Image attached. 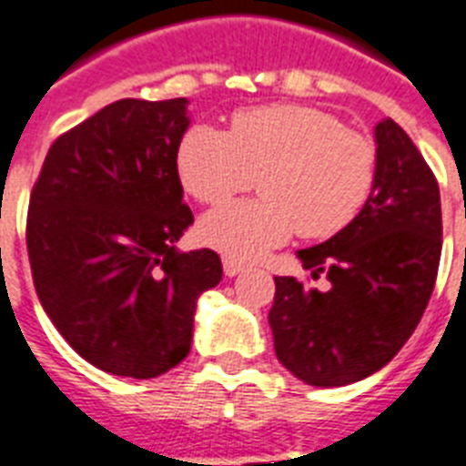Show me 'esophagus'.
Segmentation results:
<instances>
[{
    "label": "esophagus",
    "instance_id": "esophagus-1",
    "mask_svg": "<svg viewBox=\"0 0 466 466\" xmlns=\"http://www.w3.org/2000/svg\"><path fill=\"white\" fill-rule=\"evenodd\" d=\"M222 268H225L227 277H237L239 272H244L246 265L239 263V260H232V258H225V260H222Z\"/></svg>",
    "mask_w": 466,
    "mask_h": 466
}]
</instances>
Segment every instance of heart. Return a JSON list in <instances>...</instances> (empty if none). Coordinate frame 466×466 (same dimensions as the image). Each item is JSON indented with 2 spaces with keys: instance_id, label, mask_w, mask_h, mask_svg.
Returning <instances> with one entry per match:
<instances>
[{
  "instance_id": "heart-1",
  "label": "heart",
  "mask_w": 466,
  "mask_h": 466,
  "mask_svg": "<svg viewBox=\"0 0 466 466\" xmlns=\"http://www.w3.org/2000/svg\"><path fill=\"white\" fill-rule=\"evenodd\" d=\"M177 173L201 203L256 182L263 197L232 201L198 222L203 244L258 260L300 232L329 239L355 220L377 179V147L315 106L272 104L234 113L229 132L194 125L179 142Z\"/></svg>"
}]
</instances>
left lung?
Listing matches in <instances>:
<instances>
[{"mask_svg": "<svg viewBox=\"0 0 466 466\" xmlns=\"http://www.w3.org/2000/svg\"><path fill=\"white\" fill-rule=\"evenodd\" d=\"M377 179L355 220L299 251L329 291L275 277V353L310 386H346L396 358L431 299L441 260V194L431 167L390 118L374 127Z\"/></svg>", "mask_w": 466, "mask_h": 466, "instance_id": "left-lung-1", "label": "left lung"}]
</instances>
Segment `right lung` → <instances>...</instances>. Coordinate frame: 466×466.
Instances as JSON below:
<instances>
[{"label": "right lung", "mask_w": 466, "mask_h": 466, "mask_svg": "<svg viewBox=\"0 0 466 466\" xmlns=\"http://www.w3.org/2000/svg\"><path fill=\"white\" fill-rule=\"evenodd\" d=\"M187 104L113 101L58 137L30 194L42 308L77 355L116 377L179 365L198 296L222 279L215 251L175 248L194 222L177 175Z\"/></svg>", "instance_id": "add662e5"}]
</instances>
